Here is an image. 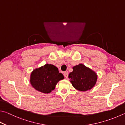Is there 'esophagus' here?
I'll use <instances>...</instances> for the list:
<instances>
[{"mask_svg":"<svg viewBox=\"0 0 125 125\" xmlns=\"http://www.w3.org/2000/svg\"><path fill=\"white\" fill-rule=\"evenodd\" d=\"M63 76H65V78H67L68 76H69V73H68L67 71H65L63 72Z\"/></svg>","mask_w":125,"mask_h":125,"instance_id":"1","label":"esophagus"}]
</instances>
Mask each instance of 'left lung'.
<instances>
[{"instance_id":"8db88e82","label":"left lung","mask_w":125,"mask_h":125,"mask_svg":"<svg viewBox=\"0 0 125 125\" xmlns=\"http://www.w3.org/2000/svg\"><path fill=\"white\" fill-rule=\"evenodd\" d=\"M73 71L69 74L72 85L77 90L85 91L92 89L97 82L96 73L82 63L73 67Z\"/></svg>"}]
</instances>
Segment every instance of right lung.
Here are the masks:
<instances>
[{
    "label": "right lung",
    "mask_w": 125,
    "mask_h": 125,
    "mask_svg": "<svg viewBox=\"0 0 125 125\" xmlns=\"http://www.w3.org/2000/svg\"><path fill=\"white\" fill-rule=\"evenodd\" d=\"M64 78L58 69L51 64H46L36 69L30 75V84L36 90L49 94L54 90L58 82Z\"/></svg>",
    "instance_id": "obj_1"
}]
</instances>
